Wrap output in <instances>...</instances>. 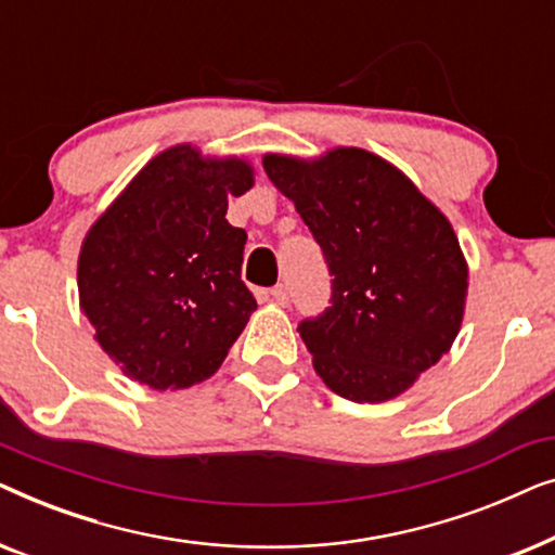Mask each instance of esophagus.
<instances>
[{
  "mask_svg": "<svg viewBox=\"0 0 555 555\" xmlns=\"http://www.w3.org/2000/svg\"><path fill=\"white\" fill-rule=\"evenodd\" d=\"M270 295H272V300H275L278 306H283V308L287 306V302H291V293H287V285H283V283L272 287Z\"/></svg>",
  "mask_w": 555,
  "mask_h": 555,
  "instance_id": "34e87169",
  "label": "esophagus"
}]
</instances>
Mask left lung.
<instances>
[{"label": "left lung", "mask_w": 555, "mask_h": 555, "mask_svg": "<svg viewBox=\"0 0 555 555\" xmlns=\"http://www.w3.org/2000/svg\"><path fill=\"white\" fill-rule=\"evenodd\" d=\"M262 164L333 275L331 306L298 325L318 376L359 404L399 397L460 333L467 262L452 224L397 166L363 149L315 162L268 154Z\"/></svg>", "instance_id": "left-lung-1"}]
</instances>
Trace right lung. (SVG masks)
Wrapping results in <instances>:
<instances>
[{"label": "right lung", "mask_w": 555, "mask_h": 555, "mask_svg": "<svg viewBox=\"0 0 555 555\" xmlns=\"http://www.w3.org/2000/svg\"><path fill=\"white\" fill-rule=\"evenodd\" d=\"M242 158L173 146L143 166L90 227L78 260L80 308L126 376L186 389L222 366L257 308L242 283L247 232L227 196L253 186Z\"/></svg>", "instance_id": "1"}]
</instances>
